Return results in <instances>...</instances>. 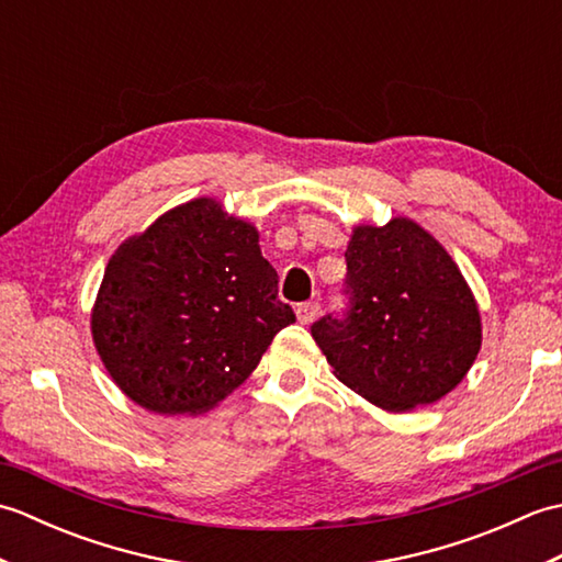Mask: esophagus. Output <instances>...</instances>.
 Masks as SVG:
<instances>
[{
	"label": "esophagus",
	"mask_w": 562,
	"mask_h": 562,
	"mask_svg": "<svg viewBox=\"0 0 562 562\" xmlns=\"http://www.w3.org/2000/svg\"><path fill=\"white\" fill-rule=\"evenodd\" d=\"M318 314H321V304L318 302H304V304L296 306V321H300V324H304V326L314 324V321L318 318Z\"/></svg>",
	"instance_id": "1"
}]
</instances>
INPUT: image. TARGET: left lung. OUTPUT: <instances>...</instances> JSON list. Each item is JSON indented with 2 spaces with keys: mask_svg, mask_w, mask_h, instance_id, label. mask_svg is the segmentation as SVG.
Wrapping results in <instances>:
<instances>
[{
  "mask_svg": "<svg viewBox=\"0 0 562 562\" xmlns=\"http://www.w3.org/2000/svg\"><path fill=\"white\" fill-rule=\"evenodd\" d=\"M350 312L312 336L345 386L386 413L437 403L469 374L483 342L479 302L449 250L411 217L355 224Z\"/></svg>",
  "mask_w": 562,
  "mask_h": 562,
  "instance_id": "obj_1",
  "label": "left lung"
}]
</instances>
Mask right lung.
<instances>
[{"label": "right lung", "mask_w": 562, "mask_h": 562, "mask_svg": "<svg viewBox=\"0 0 562 562\" xmlns=\"http://www.w3.org/2000/svg\"><path fill=\"white\" fill-rule=\"evenodd\" d=\"M254 222L195 198L127 236L105 266L91 338L105 372L149 413L202 415L294 324Z\"/></svg>", "instance_id": "1"}]
</instances>
